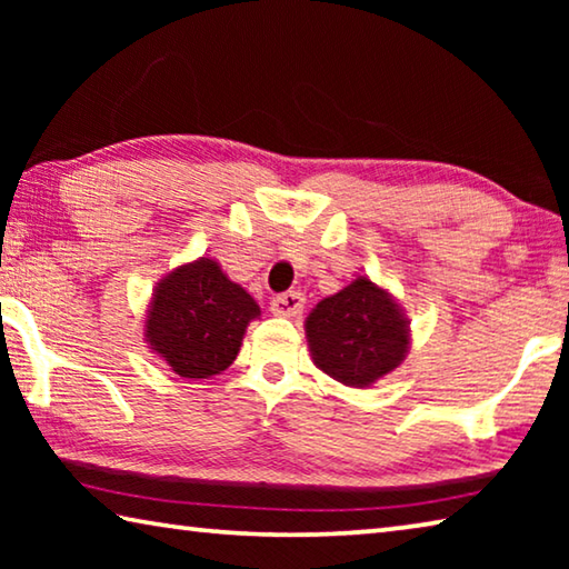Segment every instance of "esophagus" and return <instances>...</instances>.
Masks as SVG:
<instances>
[{"instance_id":"34e87169","label":"esophagus","mask_w":569,"mask_h":569,"mask_svg":"<svg viewBox=\"0 0 569 569\" xmlns=\"http://www.w3.org/2000/svg\"><path fill=\"white\" fill-rule=\"evenodd\" d=\"M303 303H306L303 293H298V291H286V293H278V296H273V301H271V311H273L276 316H298V313L303 311Z\"/></svg>"}]
</instances>
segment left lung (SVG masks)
I'll return each mask as SVG.
<instances>
[{
	"instance_id": "8db88e82",
	"label": "left lung",
	"mask_w": 569,
	"mask_h": 569,
	"mask_svg": "<svg viewBox=\"0 0 569 569\" xmlns=\"http://www.w3.org/2000/svg\"><path fill=\"white\" fill-rule=\"evenodd\" d=\"M306 336L316 366L349 387H369L397 369L409 346L397 303L369 278L323 298L308 316Z\"/></svg>"
}]
</instances>
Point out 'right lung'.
<instances>
[{
  "mask_svg": "<svg viewBox=\"0 0 569 569\" xmlns=\"http://www.w3.org/2000/svg\"><path fill=\"white\" fill-rule=\"evenodd\" d=\"M258 313L261 308L243 288L228 281L216 261L200 258L160 281L146 336L178 377L208 379L233 363L246 326Z\"/></svg>",
  "mask_w": 569,
  "mask_h": 569,
  "instance_id": "obj_1",
  "label": "right lung"
}]
</instances>
